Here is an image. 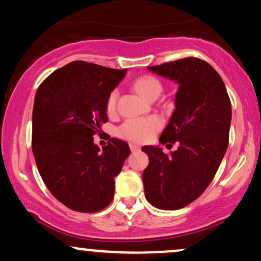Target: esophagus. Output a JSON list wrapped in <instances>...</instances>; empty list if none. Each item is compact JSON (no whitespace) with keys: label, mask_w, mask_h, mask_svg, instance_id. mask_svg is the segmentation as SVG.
<instances>
[{"label":"esophagus","mask_w":261,"mask_h":261,"mask_svg":"<svg viewBox=\"0 0 261 261\" xmlns=\"http://www.w3.org/2000/svg\"><path fill=\"white\" fill-rule=\"evenodd\" d=\"M130 149L133 152H136V151H139V149H140V146L136 145V143H130Z\"/></svg>","instance_id":"obj_1"}]
</instances>
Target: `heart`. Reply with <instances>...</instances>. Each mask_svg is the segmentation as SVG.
Returning <instances> with one entry per match:
<instances>
[{
  "label": "heart",
  "mask_w": 261,
  "mask_h": 261,
  "mask_svg": "<svg viewBox=\"0 0 261 261\" xmlns=\"http://www.w3.org/2000/svg\"><path fill=\"white\" fill-rule=\"evenodd\" d=\"M135 89L142 95L145 99H151L158 97L162 92V83L153 76H141L135 81ZM118 99V91H113L108 95L106 109L108 114L114 113ZM162 127V120L158 116H141V118L127 119L118 128V135L122 139L133 141V142L142 143L149 141L153 135Z\"/></svg>",
  "instance_id": "1"
}]
</instances>
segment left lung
<instances>
[{"instance_id": "1", "label": "left lung", "mask_w": 261, "mask_h": 261, "mask_svg": "<svg viewBox=\"0 0 261 261\" xmlns=\"http://www.w3.org/2000/svg\"><path fill=\"white\" fill-rule=\"evenodd\" d=\"M178 83L175 109L160 137L176 143L166 154L145 146L149 163L142 180L147 201L161 210H178L196 200L216 174L228 147L230 100L217 71L203 60L187 58L148 67Z\"/></svg>"}]
</instances>
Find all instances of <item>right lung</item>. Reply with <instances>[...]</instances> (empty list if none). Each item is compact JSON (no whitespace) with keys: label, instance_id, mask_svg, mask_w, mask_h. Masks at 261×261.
<instances>
[{"label":"right lung","instance_id":"obj_1","mask_svg":"<svg viewBox=\"0 0 261 261\" xmlns=\"http://www.w3.org/2000/svg\"><path fill=\"white\" fill-rule=\"evenodd\" d=\"M126 71L73 61L50 74L35 94V163L50 193L73 211L106 208L114 197V179L130 154L121 140L110 139L101 151L93 141L108 121V95Z\"/></svg>","mask_w":261,"mask_h":261}]
</instances>
